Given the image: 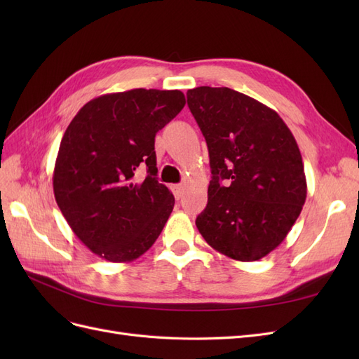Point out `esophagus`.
<instances>
[{
	"mask_svg": "<svg viewBox=\"0 0 359 359\" xmlns=\"http://www.w3.org/2000/svg\"><path fill=\"white\" fill-rule=\"evenodd\" d=\"M170 189H172L173 196H175L177 199H180L182 196V186H181V184H173Z\"/></svg>",
	"mask_w": 359,
	"mask_h": 359,
	"instance_id": "34e87169",
	"label": "esophagus"
}]
</instances>
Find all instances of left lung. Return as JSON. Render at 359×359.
<instances>
[{
  "instance_id": "1",
  "label": "left lung",
  "mask_w": 359,
  "mask_h": 359,
  "mask_svg": "<svg viewBox=\"0 0 359 359\" xmlns=\"http://www.w3.org/2000/svg\"><path fill=\"white\" fill-rule=\"evenodd\" d=\"M187 104L212 173L198 229L227 257L262 259L285 240L307 198L297 140L276 111L226 86L189 90Z\"/></svg>"
}]
</instances>
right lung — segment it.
I'll use <instances>...</instances> for the list:
<instances>
[{
    "label": "right lung",
    "instance_id": "1",
    "mask_svg": "<svg viewBox=\"0 0 359 359\" xmlns=\"http://www.w3.org/2000/svg\"><path fill=\"white\" fill-rule=\"evenodd\" d=\"M184 104L178 90L104 94L86 103L64 133L55 201L74 235L102 259H137L165 227L175 198L157 180L154 142ZM142 165L147 177L137 182Z\"/></svg>",
    "mask_w": 359,
    "mask_h": 359
}]
</instances>
